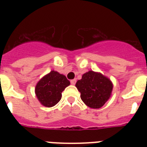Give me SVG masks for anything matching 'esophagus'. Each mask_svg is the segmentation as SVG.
<instances>
[{
	"instance_id": "1",
	"label": "esophagus",
	"mask_w": 147,
	"mask_h": 147,
	"mask_svg": "<svg viewBox=\"0 0 147 147\" xmlns=\"http://www.w3.org/2000/svg\"><path fill=\"white\" fill-rule=\"evenodd\" d=\"M76 79H72V80H71V84L72 85H76Z\"/></svg>"
}]
</instances>
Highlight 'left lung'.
<instances>
[{"instance_id": "1", "label": "left lung", "mask_w": 147, "mask_h": 147, "mask_svg": "<svg viewBox=\"0 0 147 147\" xmlns=\"http://www.w3.org/2000/svg\"><path fill=\"white\" fill-rule=\"evenodd\" d=\"M81 93V99L91 108H100L111 95V81L100 72L88 71L83 74L81 80L76 84Z\"/></svg>"}]
</instances>
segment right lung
<instances>
[{"label": "right lung", "instance_id": "1", "mask_svg": "<svg viewBox=\"0 0 147 147\" xmlns=\"http://www.w3.org/2000/svg\"><path fill=\"white\" fill-rule=\"evenodd\" d=\"M70 85L66 77L56 71H51L43 76L36 85L38 100L45 107L55 106L62 98V92Z\"/></svg>", "mask_w": 147, "mask_h": 147}]
</instances>
